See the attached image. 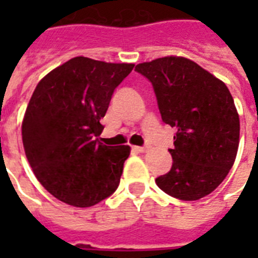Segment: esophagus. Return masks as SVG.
Wrapping results in <instances>:
<instances>
[{
	"label": "esophagus",
	"instance_id": "1",
	"mask_svg": "<svg viewBox=\"0 0 258 258\" xmlns=\"http://www.w3.org/2000/svg\"><path fill=\"white\" fill-rule=\"evenodd\" d=\"M134 150H137L138 153H146L149 150V146H135Z\"/></svg>",
	"mask_w": 258,
	"mask_h": 258
}]
</instances>
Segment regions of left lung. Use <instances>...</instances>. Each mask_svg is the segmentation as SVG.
Wrapping results in <instances>:
<instances>
[{
	"mask_svg": "<svg viewBox=\"0 0 258 258\" xmlns=\"http://www.w3.org/2000/svg\"><path fill=\"white\" fill-rule=\"evenodd\" d=\"M153 84L162 120L175 127L172 166L158 187L182 201H197L226 178L240 142V117L220 79L197 62L167 56L135 67Z\"/></svg>",
	"mask_w": 258,
	"mask_h": 258,
	"instance_id": "left-lung-1",
	"label": "left lung"
}]
</instances>
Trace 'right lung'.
<instances>
[{
  "instance_id": "obj_1",
  "label": "right lung",
  "mask_w": 258,
  "mask_h": 258,
  "mask_svg": "<svg viewBox=\"0 0 258 258\" xmlns=\"http://www.w3.org/2000/svg\"><path fill=\"white\" fill-rule=\"evenodd\" d=\"M134 64L74 57L38 83L22 121L25 155L38 182L61 202L89 208L120 182L130 146L97 141L112 93Z\"/></svg>"
}]
</instances>
